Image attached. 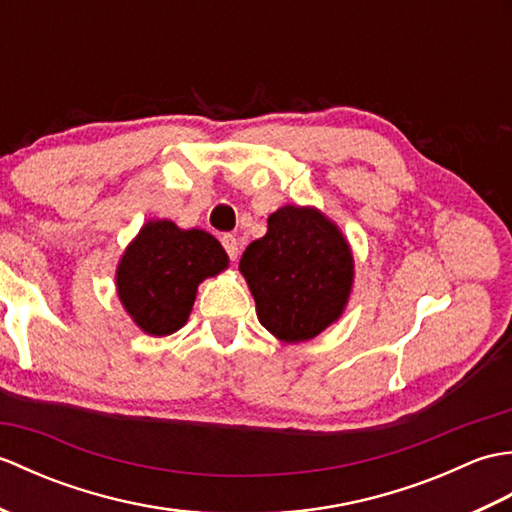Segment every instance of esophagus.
<instances>
[{"label":"esophagus","instance_id":"34e87169","mask_svg":"<svg viewBox=\"0 0 512 512\" xmlns=\"http://www.w3.org/2000/svg\"><path fill=\"white\" fill-rule=\"evenodd\" d=\"M222 246H224V250H226V255L233 259H237V255H239V242H237V237L235 235H224L222 237Z\"/></svg>","mask_w":512,"mask_h":512}]
</instances>
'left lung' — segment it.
<instances>
[{
	"mask_svg": "<svg viewBox=\"0 0 512 512\" xmlns=\"http://www.w3.org/2000/svg\"><path fill=\"white\" fill-rule=\"evenodd\" d=\"M239 273L253 292L257 317L284 343L310 341L339 321L354 284L347 239L314 206L286 204L268 231L248 244Z\"/></svg>",
	"mask_w": 512,
	"mask_h": 512,
	"instance_id": "1",
	"label": "left lung"
}]
</instances>
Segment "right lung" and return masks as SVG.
Segmentation results:
<instances>
[{"mask_svg":"<svg viewBox=\"0 0 512 512\" xmlns=\"http://www.w3.org/2000/svg\"><path fill=\"white\" fill-rule=\"evenodd\" d=\"M226 266L228 255L211 233L151 220L118 262L116 292L140 330L167 336L187 323L202 281Z\"/></svg>","mask_w":512,"mask_h":512,"instance_id":"right-lung-1","label":"right lung"}]
</instances>
